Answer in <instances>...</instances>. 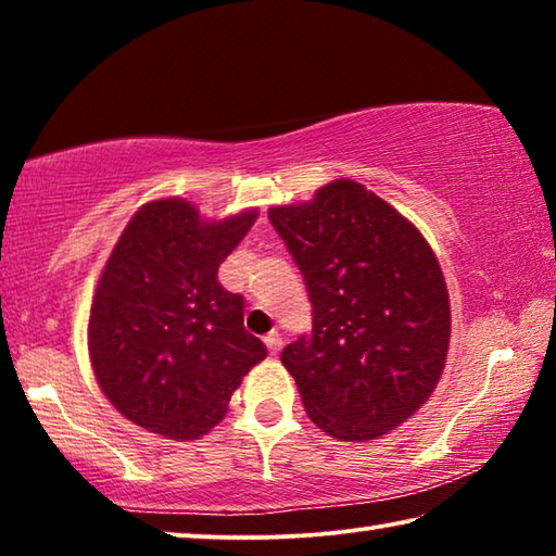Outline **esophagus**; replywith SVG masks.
<instances>
[{"mask_svg": "<svg viewBox=\"0 0 556 556\" xmlns=\"http://www.w3.org/2000/svg\"><path fill=\"white\" fill-rule=\"evenodd\" d=\"M265 345H267L269 355H277V353L281 351V336H279L277 331H271V333L265 338Z\"/></svg>", "mask_w": 556, "mask_h": 556, "instance_id": "esophagus-1", "label": "esophagus"}]
</instances>
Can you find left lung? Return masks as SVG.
<instances>
[{"instance_id":"1","label":"left lung","mask_w":556,"mask_h":556,"mask_svg":"<svg viewBox=\"0 0 556 556\" xmlns=\"http://www.w3.org/2000/svg\"><path fill=\"white\" fill-rule=\"evenodd\" d=\"M269 220L314 306L312 336L281 351L308 419L341 441L388 434L429 400L446 363L451 306L437 255L351 178L269 208Z\"/></svg>"}]
</instances>
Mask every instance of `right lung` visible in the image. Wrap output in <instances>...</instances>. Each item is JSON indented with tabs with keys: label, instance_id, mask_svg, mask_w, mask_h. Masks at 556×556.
I'll list each match as a JSON object with an SVG mask.
<instances>
[{
	"label": "right lung",
	"instance_id": "right-lung-1",
	"mask_svg": "<svg viewBox=\"0 0 556 556\" xmlns=\"http://www.w3.org/2000/svg\"><path fill=\"white\" fill-rule=\"evenodd\" d=\"M255 220L242 211L211 223L164 199L119 235L92 299L88 351L105 397L137 427L176 441L208 434L242 375L267 357L244 331V299L218 281Z\"/></svg>",
	"mask_w": 556,
	"mask_h": 556
}]
</instances>
